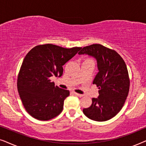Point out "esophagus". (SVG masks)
I'll return each instance as SVG.
<instances>
[{
    "instance_id": "obj_1",
    "label": "esophagus",
    "mask_w": 146,
    "mask_h": 146,
    "mask_svg": "<svg viewBox=\"0 0 146 146\" xmlns=\"http://www.w3.org/2000/svg\"><path fill=\"white\" fill-rule=\"evenodd\" d=\"M74 94L77 96H78V97H82L83 96L82 94H78V93H76V92H74Z\"/></svg>"
}]
</instances>
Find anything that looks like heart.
Segmentation results:
<instances>
[{
    "label": "heart",
    "mask_w": 146,
    "mask_h": 146,
    "mask_svg": "<svg viewBox=\"0 0 146 146\" xmlns=\"http://www.w3.org/2000/svg\"><path fill=\"white\" fill-rule=\"evenodd\" d=\"M86 60H92V59H90V58H86Z\"/></svg>",
    "instance_id": "heart-1"
}]
</instances>
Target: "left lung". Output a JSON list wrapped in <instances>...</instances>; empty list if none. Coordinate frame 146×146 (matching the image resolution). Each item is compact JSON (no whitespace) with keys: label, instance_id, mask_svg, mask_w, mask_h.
<instances>
[{"label":"left lung","instance_id":"left-lung-1","mask_svg":"<svg viewBox=\"0 0 146 146\" xmlns=\"http://www.w3.org/2000/svg\"><path fill=\"white\" fill-rule=\"evenodd\" d=\"M78 54L94 57L99 70L93 81L98 87V98H93L83 112L92 120H108L121 110L128 95L130 81L126 64L116 51L100 44L84 47Z\"/></svg>","mask_w":146,"mask_h":146}]
</instances>
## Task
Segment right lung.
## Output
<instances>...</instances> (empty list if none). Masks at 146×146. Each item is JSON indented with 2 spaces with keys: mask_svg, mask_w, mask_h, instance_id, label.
Returning <instances> with one entry per match:
<instances>
[{
  "mask_svg": "<svg viewBox=\"0 0 146 146\" xmlns=\"http://www.w3.org/2000/svg\"><path fill=\"white\" fill-rule=\"evenodd\" d=\"M81 48L46 44L36 46L26 55L18 75L17 88L24 108L32 117L47 121L62 112L70 92L55 86L50 78L60 77L62 66Z\"/></svg>",
  "mask_w": 146,
  "mask_h": 146,
  "instance_id": "right-lung-1",
  "label": "right lung"
}]
</instances>
